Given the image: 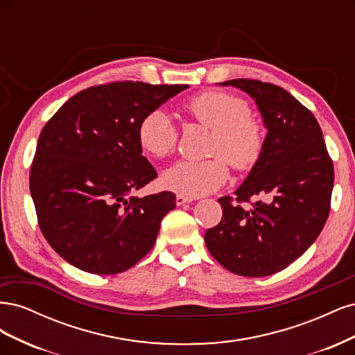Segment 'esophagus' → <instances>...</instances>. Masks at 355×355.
I'll list each match as a JSON object with an SVG mask.
<instances>
[{
  "instance_id": "obj_1",
  "label": "esophagus",
  "mask_w": 355,
  "mask_h": 355,
  "mask_svg": "<svg viewBox=\"0 0 355 355\" xmlns=\"http://www.w3.org/2000/svg\"><path fill=\"white\" fill-rule=\"evenodd\" d=\"M192 200H194V198L185 197V196H176V204H178V206H182V204H185V202H191Z\"/></svg>"
}]
</instances>
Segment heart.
Masks as SVG:
<instances>
[{
    "mask_svg": "<svg viewBox=\"0 0 355 355\" xmlns=\"http://www.w3.org/2000/svg\"><path fill=\"white\" fill-rule=\"evenodd\" d=\"M185 111L200 124L213 130L210 154L206 161H178L163 175L167 189L179 196L200 197L216 191L228 179V163L247 171L261 159L265 148V130L250 115L244 99L228 92L210 90L187 102ZM139 148L151 158H164L175 151L178 132L166 112H148L137 124Z\"/></svg>",
    "mask_w": 355,
    "mask_h": 355,
    "instance_id": "heart-1",
    "label": "heart"
}]
</instances>
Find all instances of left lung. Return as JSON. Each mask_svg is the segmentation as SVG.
I'll list each match as a JSON object with an SVG mask.
<instances>
[{"label":"left lung","mask_w":355,"mask_h":355,"mask_svg":"<svg viewBox=\"0 0 355 355\" xmlns=\"http://www.w3.org/2000/svg\"><path fill=\"white\" fill-rule=\"evenodd\" d=\"M219 84L252 96L268 133L262 157L244 184L234 197L218 200L222 220L207 230L204 241L228 271L271 275L302 256L323 230L335 170L315 116L287 90L249 78ZM262 195L268 202H251Z\"/></svg>","instance_id":"1"}]
</instances>
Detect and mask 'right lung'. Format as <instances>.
Wrapping results in <instances>:
<instances>
[{
  "label": "right lung",
  "mask_w": 355,
  "mask_h": 355,
  "mask_svg": "<svg viewBox=\"0 0 355 355\" xmlns=\"http://www.w3.org/2000/svg\"><path fill=\"white\" fill-rule=\"evenodd\" d=\"M187 84L115 81L81 90L42 127L29 173L40 230L78 270L123 272L153 249L170 191L132 192L157 178L136 130L142 118Z\"/></svg>",
  "instance_id": "right-lung-1"
}]
</instances>
